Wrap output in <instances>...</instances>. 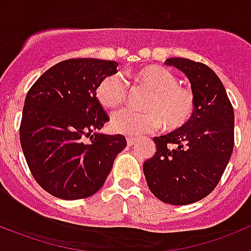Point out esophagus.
I'll return each mask as SVG.
<instances>
[{
  "mask_svg": "<svg viewBox=\"0 0 251 251\" xmlns=\"http://www.w3.org/2000/svg\"><path fill=\"white\" fill-rule=\"evenodd\" d=\"M137 143V139H134V138H128L127 139V145L128 146H134Z\"/></svg>",
  "mask_w": 251,
  "mask_h": 251,
  "instance_id": "1",
  "label": "esophagus"
}]
</instances>
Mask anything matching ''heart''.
I'll list each match as a JSON object with an SVG mask.
<instances>
[{
  "instance_id": "heart-1",
  "label": "heart",
  "mask_w": 251,
  "mask_h": 251,
  "mask_svg": "<svg viewBox=\"0 0 251 251\" xmlns=\"http://www.w3.org/2000/svg\"><path fill=\"white\" fill-rule=\"evenodd\" d=\"M136 77L152 90L143 105L146 110L123 109L114 113L112 117L114 132L138 138L158 129L162 123L167 129H176L190 121L195 110L194 93L179 86L174 73L163 66L150 65L138 70ZM127 94V80L118 74L105 76L97 88V98L105 108H117L123 104Z\"/></svg>"
}]
</instances>
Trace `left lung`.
I'll return each instance as SVG.
<instances>
[{"label":"left lung","mask_w":251,"mask_h":251,"mask_svg":"<svg viewBox=\"0 0 251 251\" xmlns=\"http://www.w3.org/2000/svg\"><path fill=\"white\" fill-rule=\"evenodd\" d=\"M187 76L195 97L190 121L178 129L154 137L156 151L143 163L147 185L157 199L188 205L211 194L234 150V109L223 83L205 64L170 57Z\"/></svg>","instance_id":"left-lung-1"}]
</instances>
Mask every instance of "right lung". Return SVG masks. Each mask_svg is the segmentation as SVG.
<instances>
[{"label":"right lung","instance_id":"1","mask_svg":"<svg viewBox=\"0 0 251 251\" xmlns=\"http://www.w3.org/2000/svg\"><path fill=\"white\" fill-rule=\"evenodd\" d=\"M117 66L94 57L65 60L46 70L26 95L22 152L36 182L57 199L80 200L98 192L127 146L122 134L98 133L109 118L97 88Z\"/></svg>","mask_w":251,"mask_h":251}]
</instances>
